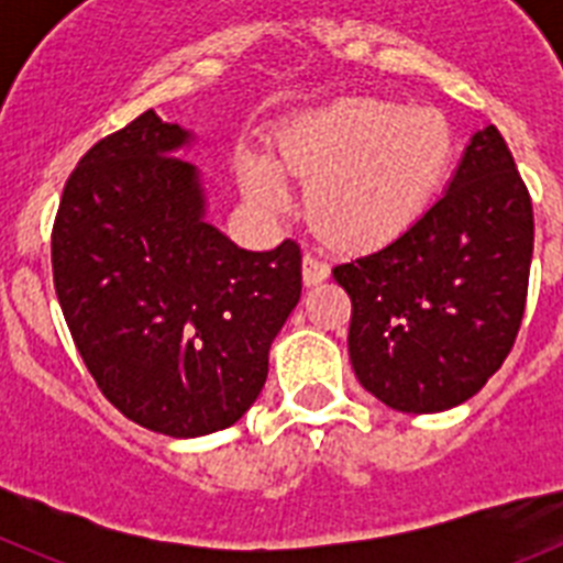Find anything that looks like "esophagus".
<instances>
[{"instance_id":"34e87169","label":"esophagus","mask_w":563,"mask_h":563,"mask_svg":"<svg viewBox=\"0 0 563 563\" xmlns=\"http://www.w3.org/2000/svg\"><path fill=\"white\" fill-rule=\"evenodd\" d=\"M327 276H330V265H327L324 258L316 256V253H307L305 256V285H321Z\"/></svg>"}]
</instances>
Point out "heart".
<instances>
[{
    "label": "heart",
    "mask_w": 563,
    "mask_h": 563,
    "mask_svg": "<svg viewBox=\"0 0 563 563\" xmlns=\"http://www.w3.org/2000/svg\"><path fill=\"white\" fill-rule=\"evenodd\" d=\"M454 154L434 109L380 98H343L301 114L278 134L271 163L245 157L239 180L262 213L290 206L285 177L307 183V213L343 245H380L429 208Z\"/></svg>",
    "instance_id": "obj_1"
}]
</instances>
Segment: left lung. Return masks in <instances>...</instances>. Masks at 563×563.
Segmentation results:
<instances>
[{"label": "left lung", "mask_w": 563, "mask_h": 563, "mask_svg": "<svg viewBox=\"0 0 563 563\" xmlns=\"http://www.w3.org/2000/svg\"><path fill=\"white\" fill-rule=\"evenodd\" d=\"M530 258V194L487 123L415 225L332 267L352 298L350 361L363 389L406 415L471 400L514 346Z\"/></svg>", "instance_id": "obj_1"}]
</instances>
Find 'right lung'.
<instances>
[{
	"label": "right lung",
	"instance_id": "right-lung-1",
	"mask_svg": "<svg viewBox=\"0 0 563 563\" xmlns=\"http://www.w3.org/2000/svg\"><path fill=\"white\" fill-rule=\"evenodd\" d=\"M197 134L146 109L89 148L53 225L67 327L114 409L157 434L222 431L267 380L301 298V251H245L208 222Z\"/></svg>",
	"mask_w": 563,
	"mask_h": 563
}]
</instances>
